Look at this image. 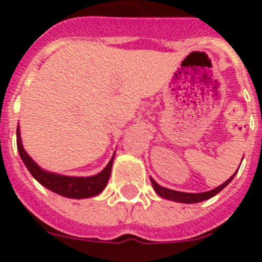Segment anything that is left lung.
Wrapping results in <instances>:
<instances>
[{
  "label": "left lung",
  "mask_w": 262,
  "mask_h": 262,
  "mask_svg": "<svg viewBox=\"0 0 262 262\" xmlns=\"http://www.w3.org/2000/svg\"><path fill=\"white\" fill-rule=\"evenodd\" d=\"M235 174H233L232 177L228 178V180H227L224 184H222L221 186L215 187L214 190L205 191V193H182V191H176V190H170V189H165V187H161L156 181H154V180H151V182L155 191H156L160 196L165 198V200L176 201V202H181V203H196V202H202V201L205 200H209V198L214 196L215 194H217L219 191L223 190L224 187L232 181Z\"/></svg>",
  "instance_id": "1"
}]
</instances>
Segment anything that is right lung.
I'll return each mask as SVG.
<instances>
[{
  "instance_id": "right-lung-1",
  "label": "right lung",
  "mask_w": 262,
  "mask_h": 262,
  "mask_svg": "<svg viewBox=\"0 0 262 262\" xmlns=\"http://www.w3.org/2000/svg\"><path fill=\"white\" fill-rule=\"evenodd\" d=\"M17 147L18 151H19L20 159L23 160L25 165L27 166V169L34 176L36 181H39L43 186L62 196L76 198V200L94 196L105 189L108 182V178H110L114 156L111 157L107 166L98 174L92 176V177H68V176H60L55 174V173L45 172L43 169L36 165L35 161L27 155V152L23 148L22 140H20L19 126L17 128Z\"/></svg>"
}]
</instances>
